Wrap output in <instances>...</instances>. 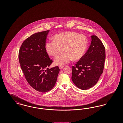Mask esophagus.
I'll return each instance as SVG.
<instances>
[{
	"label": "esophagus",
	"instance_id": "esophagus-1",
	"mask_svg": "<svg viewBox=\"0 0 123 123\" xmlns=\"http://www.w3.org/2000/svg\"><path fill=\"white\" fill-rule=\"evenodd\" d=\"M63 68H64V66H59V68L60 69H62Z\"/></svg>",
	"mask_w": 123,
	"mask_h": 123
}]
</instances>
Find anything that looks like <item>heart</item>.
Returning a JSON list of instances; mask_svg holds the SVG:
<instances>
[{
  "instance_id": "obj_1",
  "label": "heart",
  "mask_w": 123,
  "mask_h": 123,
  "mask_svg": "<svg viewBox=\"0 0 123 123\" xmlns=\"http://www.w3.org/2000/svg\"><path fill=\"white\" fill-rule=\"evenodd\" d=\"M53 41H48L45 44L47 54L56 57L62 48L63 54L54 60L55 64L64 65L73 59L78 60L82 58L88 47V40L85 35L71 31H65L54 35Z\"/></svg>"
}]
</instances>
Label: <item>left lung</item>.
Listing matches in <instances>:
<instances>
[{"mask_svg": "<svg viewBox=\"0 0 123 123\" xmlns=\"http://www.w3.org/2000/svg\"><path fill=\"white\" fill-rule=\"evenodd\" d=\"M87 52L75 66H72L71 79L77 88L86 90L95 85L103 72L105 58V48L95 35Z\"/></svg>", "mask_w": 123, "mask_h": 123, "instance_id": "obj_1", "label": "left lung"}]
</instances>
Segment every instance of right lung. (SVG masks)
Masks as SVG:
<instances>
[{
  "mask_svg": "<svg viewBox=\"0 0 123 123\" xmlns=\"http://www.w3.org/2000/svg\"><path fill=\"white\" fill-rule=\"evenodd\" d=\"M49 30L31 35L23 42L19 52V61L25 78L35 90L45 93L53 88L59 72L58 66L49 69L53 63L45 49Z\"/></svg>",
  "mask_w": 123,
  "mask_h": 123,
  "instance_id": "1",
  "label": "right lung"
}]
</instances>
